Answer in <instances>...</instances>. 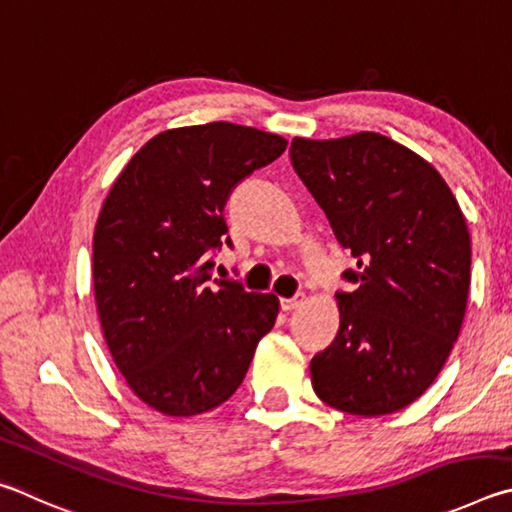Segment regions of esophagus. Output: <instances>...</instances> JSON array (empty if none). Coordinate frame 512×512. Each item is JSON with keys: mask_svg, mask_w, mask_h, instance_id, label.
Returning <instances> with one entry per match:
<instances>
[{"mask_svg": "<svg viewBox=\"0 0 512 512\" xmlns=\"http://www.w3.org/2000/svg\"><path fill=\"white\" fill-rule=\"evenodd\" d=\"M301 303H303V294H294V297H290V299H281V310L292 312V310H297Z\"/></svg>", "mask_w": 512, "mask_h": 512, "instance_id": "34e87169", "label": "esophagus"}]
</instances>
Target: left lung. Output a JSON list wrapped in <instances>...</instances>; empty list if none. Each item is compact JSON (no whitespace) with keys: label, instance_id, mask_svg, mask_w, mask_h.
Here are the masks:
<instances>
[{"label":"left lung","instance_id":"left-lung-1","mask_svg":"<svg viewBox=\"0 0 512 512\" xmlns=\"http://www.w3.org/2000/svg\"><path fill=\"white\" fill-rule=\"evenodd\" d=\"M290 159L357 261L342 272L353 288L337 292L339 330L312 357V387L346 414H393L423 396L461 333L468 224L436 168L378 132L297 137Z\"/></svg>","mask_w":512,"mask_h":512}]
</instances>
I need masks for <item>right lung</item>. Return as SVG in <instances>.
Segmentation results:
<instances>
[{"label": "right lung", "mask_w": 512, "mask_h": 512, "mask_svg": "<svg viewBox=\"0 0 512 512\" xmlns=\"http://www.w3.org/2000/svg\"><path fill=\"white\" fill-rule=\"evenodd\" d=\"M288 141L215 121L152 137L116 177L94 231L92 274L107 348L130 389L166 416H195L245 380L279 299L213 279L231 245L224 206Z\"/></svg>", "instance_id": "add662e5"}]
</instances>
